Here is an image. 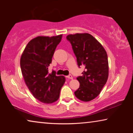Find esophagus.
Segmentation results:
<instances>
[{
    "instance_id": "34e87169",
    "label": "esophagus",
    "mask_w": 133,
    "mask_h": 133,
    "mask_svg": "<svg viewBox=\"0 0 133 133\" xmlns=\"http://www.w3.org/2000/svg\"><path fill=\"white\" fill-rule=\"evenodd\" d=\"M66 77L68 78V79H72V76H71V74H70V75L67 76Z\"/></svg>"
}]
</instances>
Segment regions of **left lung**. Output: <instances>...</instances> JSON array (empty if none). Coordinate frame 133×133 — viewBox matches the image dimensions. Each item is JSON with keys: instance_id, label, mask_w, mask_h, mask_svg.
I'll return each mask as SVG.
<instances>
[{"instance_id": "left-lung-1", "label": "left lung", "mask_w": 133, "mask_h": 133, "mask_svg": "<svg viewBox=\"0 0 133 133\" xmlns=\"http://www.w3.org/2000/svg\"><path fill=\"white\" fill-rule=\"evenodd\" d=\"M66 39L72 45L79 67L85 66L82 76L77 77L79 88L76 97L83 102L99 96L108 77V56L102 45L88 33L69 34Z\"/></svg>"}]
</instances>
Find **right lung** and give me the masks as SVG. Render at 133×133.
<instances>
[{"mask_svg":"<svg viewBox=\"0 0 133 133\" xmlns=\"http://www.w3.org/2000/svg\"><path fill=\"white\" fill-rule=\"evenodd\" d=\"M62 34L38 36L29 42L21 57V68L25 82L36 99L41 102L51 103L59 98L65 82L63 76L56 71L48 72V66Z\"/></svg>","mask_w":133,"mask_h":133,"instance_id":"obj_1","label":"right lung"}]
</instances>
